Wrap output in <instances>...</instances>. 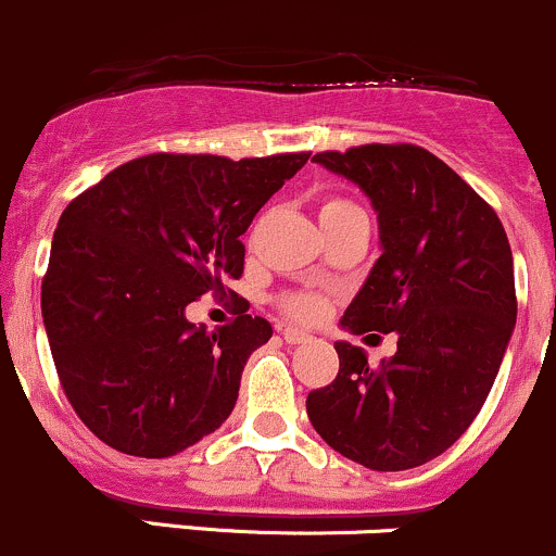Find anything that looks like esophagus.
Instances as JSON below:
<instances>
[{
  "instance_id": "1",
  "label": "esophagus",
  "mask_w": 556,
  "mask_h": 556,
  "mask_svg": "<svg viewBox=\"0 0 556 556\" xmlns=\"http://www.w3.org/2000/svg\"><path fill=\"white\" fill-rule=\"evenodd\" d=\"M279 332H282V338H285V341H288V343H306L308 338H312V336H308V332L298 330V327H290V325H285Z\"/></svg>"
}]
</instances>
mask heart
Returning a JSON list of instances; mask_svg holds the SVG:
<instances>
[{"instance_id":"heart-1","label":"heart","mask_w":556,"mask_h":556,"mask_svg":"<svg viewBox=\"0 0 556 556\" xmlns=\"http://www.w3.org/2000/svg\"><path fill=\"white\" fill-rule=\"evenodd\" d=\"M356 210L359 207H356L354 202L343 200V197H325L317 207L319 224H323V229H327V226L338 224V220L356 213ZM277 303H279V312H282L285 317L295 319V323H317L325 312V298L317 293H306V290L279 295Z\"/></svg>"}]
</instances>
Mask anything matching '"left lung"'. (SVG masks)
Returning a JSON list of instances; mask_svg holds the SVG:
<instances>
[{"mask_svg": "<svg viewBox=\"0 0 556 556\" xmlns=\"http://www.w3.org/2000/svg\"><path fill=\"white\" fill-rule=\"evenodd\" d=\"M312 162L354 180L378 213L381 258L341 325L396 332L372 367L336 343V381L308 391L317 434L372 471L426 464L482 410L514 323V261L504 224L440 156L413 143L319 151Z\"/></svg>", "mask_w": 556, "mask_h": 556, "instance_id": "8db88e82", "label": "left lung"}]
</instances>
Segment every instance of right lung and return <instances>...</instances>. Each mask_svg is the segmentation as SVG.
<instances>
[{
	"instance_id": "add662e5",
	"label": "right lung",
	"mask_w": 556,
	"mask_h": 556,
	"mask_svg": "<svg viewBox=\"0 0 556 556\" xmlns=\"http://www.w3.org/2000/svg\"><path fill=\"white\" fill-rule=\"evenodd\" d=\"M308 151L233 162L146 154L63 210L42 279V317L63 394L109 447L167 458L231 416L244 362L271 338L248 306L207 330L186 319L231 293L242 233ZM233 303L244 298L231 295Z\"/></svg>"
}]
</instances>
